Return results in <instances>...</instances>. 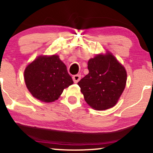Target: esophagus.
Masks as SVG:
<instances>
[{
    "label": "esophagus",
    "instance_id": "esophagus-1",
    "mask_svg": "<svg viewBox=\"0 0 153 153\" xmlns=\"http://www.w3.org/2000/svg\"><path fill=\"white\" fill-rule=\"evenodd\" d=\"M81 78V75H75L73 76V82L75 83H78L79 81H80Z\"/></svg>",
    "mask_w": 153,
    "mask_h": 153
}]
</instances>
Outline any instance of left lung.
I'll use <instances>...</instances> for the list:
<instances>
[{"mask_svg": "<svg viewBox=\"0 0 153 153\" xmlns=\"http://www.w3.org/2000/svg\"><path fill=\"white\" fill-rule=\"evenodd\" d=\"M89 73L78 82L87 104L98 111L117 102L125 89L127 72L111 53L96 56L88 62Z\"/></svg>", "mask_w": 153, "mask_h": 153, "instance_id": "1", "label": "left lung"}]
</instances>
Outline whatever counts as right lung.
I'll list each match as a JSON object with an SVG mask.
<instances>
[{
    "mask_svg": "<svg viewBox=\"0 0 153 153\" xmlns=\"http://www.w3.org/2000/svg\"><path fill=\"white\" fill-rule=\"evenodd\" d=\"M26 85L31 94L44 102L57 100L73 81L59 56H40L24 71Z\"/></svg>",
    "mask_w": 153,
    "mask_h": 153,
    "instance_id": "obj_1",
    "label": "right lung"
}]
</instances>
